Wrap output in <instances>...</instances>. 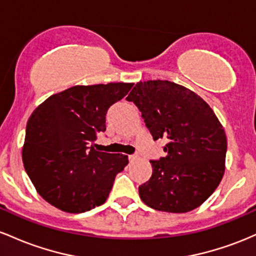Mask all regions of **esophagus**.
<instances>
[{
    "label": "esophagus",
    "mask_w": 256,
    "mask_h": 256,
    "mask_svg": "<svg viewBox=\"0 0 256 256\" xmlns=\"http://www.w3.org/2000/svg\"><path fill=\"white\" fill-rule=\"evenodd\" d=\"M128 160H129V162H133V160H138V156L136 154H130V156H128Z\"/></svg>",
    "instance_id": "esophagus-1"
}]
</instances>
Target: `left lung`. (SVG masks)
Segmentation results:
<instances>
[{"mask_svg": "<svg viewBox=\"0 0 256 256\" xmlns=\"http://www.w3.org/2000/svg\"><path fill=\"white\" fill-rule=\"evenodd\" d=\"M142 112L152 139L166 140V156L150 160L152 175L139 186L146 206L188 213L204 203L225 173L228 139L213 108L170 81L138 82L127 96Z\"/></svg>", "mask_w": 256, "mask_h": 256, "instance_id": "left-lung-1", "label": "left lung"}]
</instances>
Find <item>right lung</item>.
Here are the masks:
<instances>
[{
    "label": "right lung",
    "mask_w": 256,
    "mask_h": 256,
    "mask_svg": "<svg viewBox=\"0 0 256 256\" xmlns=\"http://www.w3.org/2000/svg\"><path fill=\"white\" fill-rule=\"evenodd\" d=\"M133 83L74 86L40 104L28 120L22 163L37 194L66 213L104 204L128 156L96 151L108 108Z\"/></svg>",
    "instance_id": "right-lung-1"
}]
</instances>
